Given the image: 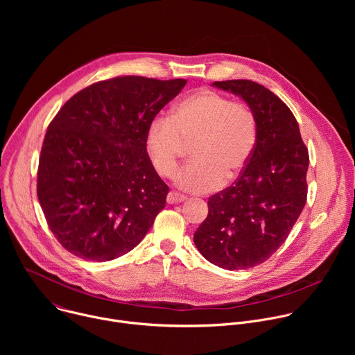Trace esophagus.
I'll return each instance as SVG.
<instances>
[{
  "label": "esophagus",
  "mask_w": 355,
  "mask_h": 355,
  "mask_svg": "<svg viewBox=\"0 0 355 355\" xmlns=\"http://www.w3.org/2000/svg\"><path fill=\"white\" fill-rule=\"evenodd\" d=\"M187 199H188L187 196H184V195H181V193H177V192L171 191V192H168V195H167V204L174 205V204H180V202H185Z\"/></svg>",
  "instance_id": "34e87169"
}]
</instances>
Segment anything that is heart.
<instances>
[{"mask_svg": "<svg viewBox=\"0 0 355 355\" xmlns=\"http://www.w3.org/2000/svg\"><path fill=\"white\" fill-rule=\"evenodd\" d=\"M259 139L257 119L243 104L211 89H199L177 103L171 116L150 121L144 147L162 177H171L184 141H192L191 157L175 175V185L187 192L218 189L241 175Z\"/></svg>", "mask_w": 355, "mask_h": 355, "instance_id": "1", "label": "heart"}]
</instances>
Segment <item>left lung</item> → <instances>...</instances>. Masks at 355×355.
I'll return each mask as SVG.
<instances>
[{"instance_id":"8db88e82","label":"left lung","mask_w":355,"mask_h":355,"mask_svg":"<svg viewBox=\"0 0 355 355\" xmlns=\"http://www.w3.org/2000/svg\"><path fill=\"white\" fill-rule=\"evenodd\" d=\"M254 114V153L232 187L209 198L208 218L193 234L199 252L225 270L264 263L286 240L306 204L309 153L297 122L282 101L250 80L215 81Z\"/></svg>"}]
</instances>
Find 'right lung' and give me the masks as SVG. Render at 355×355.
<instances>
[{
    "label": "right lung",
    "mask_w": 355,
    "mask_h": 355,
    "mask_svg": "<svg viewBox=\"0 0 355 355\" xmlns=\"http://www.w3.org/2000/svg\"><path fill=\"white\" fill-rule=\"evenodd\" d=\"M185 84L139 76L99 81L71 96L50 122L37 198L50 230L71 254L111 261L153 226L168 187L148 160L144 136Z\"/></svg>",
    "instance_id": "add662e5"
}]
</instances>
